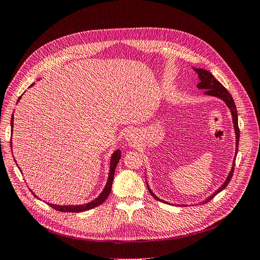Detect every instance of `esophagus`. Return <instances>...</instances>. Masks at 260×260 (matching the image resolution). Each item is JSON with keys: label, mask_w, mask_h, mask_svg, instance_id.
Instances as JSON below:
<instances>
[{"label": "esophagus", "mask_w": 260, "mask_h": 260, "mask_svg": "<svg viewBox=\"0 0 260 260\" xmlns=\"http://www.w3.org/2000/svg\"><path fill=\"white\" fill-rule=\"evenodd\" d=\"M133 137H134L133 134H127V139H128V140H133V139H134Z\"/></svg>", "instance_id": "34e87169"}]
</instances>
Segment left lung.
I'll return each mask as SVG.
<instances>
[{
  "label": "left lung",
  "instance_id": "left-lung-1",
  "mask_svg": "<svg viewBox=\"0 0 260 260\" xmlns=\"http://www.w3.org/2000/svg\"><path fill=\"white\" fill-rule=\"evenodd\" d=\"M196 73L198 74L199 76V79H200V82L197 84V88L198 89H203L205 90L206 94L208 95H212V96H215V98H218L220 100H223L226 105L228 106V108L230 109V111H232V114H233V121H234V126H235V131H236V147H237V152H238V146H239V138H240V129H239V125H238V112H237V108H236V105H235V102L232 98V95H230V93L226 90L225 86L220 83L218 80H216L214 78V76L211 74L210 72L206 71V70H203V69H195ZM236 152V154H237ZM235 161H236V158L234 160V165H233V168H232V171H230V174L228 175L225 183L220 186L215 193L213 195H211L207 200L204 201V204H207L208 201H210L211 199H213L215 197V195H217L219 191H222L230 182V180H232L233 178V175H234V170H235ZM148 189L150 191V194L154 197L156 200L158 201H161L159 198H157L154 194L152 193V190L149 188L148 186Z\"/></svg>",
  "mask_w": 260,
  "mask_h": 260
}]
</instances>
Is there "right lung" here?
Segmentation results:
<instances>
[{
    "label": "right lung",
    "instance_id": "obj_1",
    "mask_svg": "<svg viewBox=\"0 0 260 260\" xmlns=\"http://www.w3.org/2000/svg\"><path fill=\"white\" fill-rule=\"evenodd\" d=\"M19 101V100H18ZM14 119L12 117V121H11V126H12V132H13V126H14V123H13ZM121 158V152L120 150L115 151L112 156H111V161H110V170H109V177H108V181H107V184H106L104 190L102 191V194L94 199L91 203L86 204V205H81V206H57V205H52V204H47L48 206H50L51 208H53L56 211H60V212H72V213H76V212H82V211H86V210H90L93 209L95 207H98L100 205H102L104 201L107 199V197L109 196L110 191H111V186H112V181L114 178V171L115 168H117L118 162ZM34 195V193H33ZM35 196V195H34ZM37 197V196H35Z\"/></svg>",
    "mask_w": 260,
    "mask_h": 260
}]
</instances>
